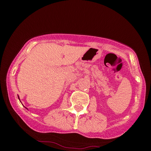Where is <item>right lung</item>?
<instances>
[{
  "label": "right lung",
  "mask_w": 151,
  "mask_h": 151,
  "mask_svg": "<svg viewBox=\"0 0 151 151\" xmlns=\"http://www.w3.org/2000/svg\"><path fill=\"white\" fill-rule=\"evenodd\" d=\"M18 98H19V96H18Z\"/></svg>",
  "instance_id": "1"
}]
</instances>
